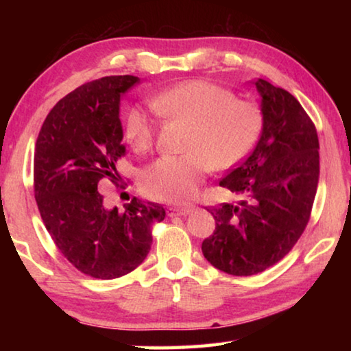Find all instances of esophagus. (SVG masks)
I'll return each instance as SVG.
<instances>
[{"label": "esophagus", "mask_w": 351, "mask_h": 351, "mask_svg": "<svg viewBox=\"0 0 351 351\" xmlns=\"http://www.w3.org/2000/svg\"><path fill=\"white\" fill-rule=\"evenodd\" d=\"M190 209L187 207H169L167 209V215L169 217H178V215H187Z\"/></svg>", "instance_id": "esophagus-1"}]
</instances>
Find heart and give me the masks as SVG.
Instances as JSON below:
<instances>
[{"mask_svg": "<svg viewBox=\"0 0 351 351\" xmlns=\"http://www.w3.org/2000/svg\"><path fill=\"white\" fill-rule=\"evenodd\" d=\"M161 114L190 123L178 156H161L142 171L147 197L186 203L197 197L207 170L235 167L252 150L263 127L257 104L237 99L230 90L207 80H187L153 97ZM128 144L136 152L150 150L154 139L152 119L144 110H128L123 123Z\"/></svg>", "mask_w": 351, "mask_h": 351, "instance_id": "1", "label": "heart"}]
</instances>
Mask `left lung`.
I'll return each instance as SVG.
<instances>
[{"mask_svg": "<svg viewBox=\"0 0 351 351\" xmlns=\"http://www.w3.org/2000/svg\"><path fill=\"white\" fill-rule=\"evenodd\" d=\"M263 130L252 153L219 181L237 204L209 210L215 230L204 257L230 276H254L280 261L304 234L319 182L316 127L293 94L258 79Z\"/></svg>", "mask_w": 351, "mask_h": 351, "instance_id": "8db88e82", "label": "left lung"}]
</instances>
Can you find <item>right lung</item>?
Here are the masks:
<instances>
[{
	"mask_svg": "<svg viewBox=\"0 0 351 351\" xmlns=\"http://www.w3.org/2000/svg\"><path fill=\"white\" fill-rule=\"evenodd\" d=\"M138 82L110 75L79 86L49 111L35 144L34 193L47 232L74 268L102 280L138 268L153 224L165 218L161 204L136 198L123 213L105 209L97 190L102 180H119L116 162L125 156L119 104Z\"/></svg>",
	"mask_w": 351,
	"mask_h": 351,
	"instance_id": "obj_1",
	"label": "right lung"
}]
</instances>
